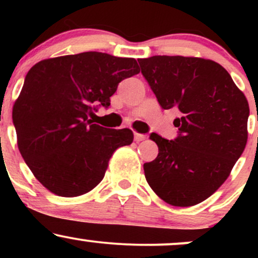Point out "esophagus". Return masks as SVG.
<instances>
[{
  "label": "esophagus",
  "instance_id": "1",
  "mask_svg": "<svg viewBox=\"0 0 258 258\" xmlns=\"http://www.w3.org/2000/svg\"><path fill=\"white\" fill-rule=\"evenodd\" d=\"M146 138H147L146 135H142V133H137V132L135 133V141L136 142H142V141H144Z\"/></svg>",
  "mask_w": 258,
  "mask_h": 258
}]
</instances>
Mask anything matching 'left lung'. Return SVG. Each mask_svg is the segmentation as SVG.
<instances>
[{
  "instance_id": "obj_1",
  "label": "left lung",
  "mask_w": 258,
  "mask_h": 258,
  "mask_svg": "<svg viewBox=\"0 0 258 258\" xmlns=\"http://www.w3.org/2000/svg\"><path fill=\"white\" fill-rule=\"evenodd\" d=\"M138 63L161 108L180 112L174 141L150 135L159 154L143 165L148 184L170 205H197L223 184L244 152L246 97L210 59L154 55Z\"/></svg>"
}]
</instances>
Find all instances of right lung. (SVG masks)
<instances>
[{"mask_svg": "<svg viewBox=\"0 0 258 258\" xmlns=\"http://www.w3.org/2000/svg\"><path fill=\"white\" fill-rule=\"evenodd\" d=\"M138 73L136 59L100 52L44 59L29 70L13 123L23 159L51 193H88L115 150L132 143L131 130L105 128L92 116L97 104L110 105L119 82Z\"/></svg>", "mask_w": 258, "mask_h": 258, "instance_id": "1", "label": "right lung"}]
</instances>
